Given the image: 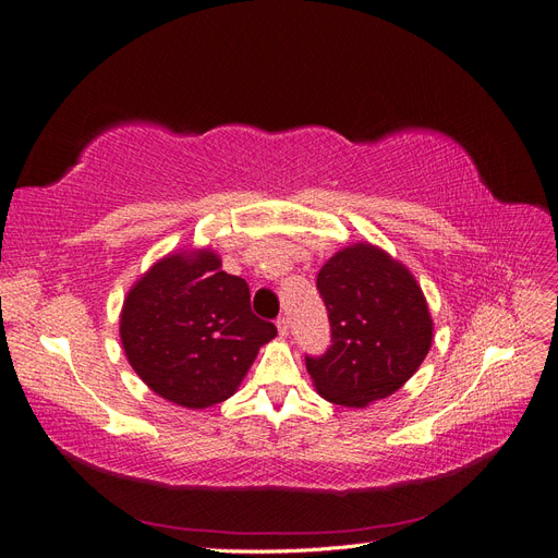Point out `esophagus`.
Segmentation results:
<instances>
[{
  "instance_id": "1",
  "label": "esophagus",
  "mask_w": 558,
  "mask_h": 558,
  "mask_svg": "<svg viewBox=\"0 0 558 558\" xmlns=\"http://www.w3.org/2000/svg\"><path fill=\"white\" fill-rule=\"evenodd\" d=\"M277 330H279V335H281V337L289 335V318H286V316H279V318H277Z\"/></svg>"
}]
</instances>
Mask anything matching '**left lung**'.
<instances>
[{"instance_id":"left-lung-1","label":"left lung","mask_w":558,"mask_h":558,"mask_svg":"<svg viewBox=\"0 0 558 558\" xmlns=\"http://www.w3.org/2000/svg\"><path fill=\"white\" fill-rule=\"evenodd\" d=\"M316 289L330 320V347L305 356L318 393L365 408L398 391L433 342L426 298L410 269L373 244H353L320 267Z\"/></svg>"}]
</instances>
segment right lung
Returning <instances> with one entry per match:
<instances>
[{
    "mask_svg": "<svg viewBox=\"0 0 558 558\" xmlns=\"http://www.w3.org/2000/svg\"><path fill=\"white\" fill-rule=\"evenodd\" d=\"M277 326L251 312L248 283L211 251L177 253L132 286L121 314L125 356L144 384L181 408L205 410L238 391Z\"/></svg>",
    "mask_w": 558,
    "mask_h": 558,
    "instance_id": "add662e5",
    "label": "right lung"
}]
</instances>
